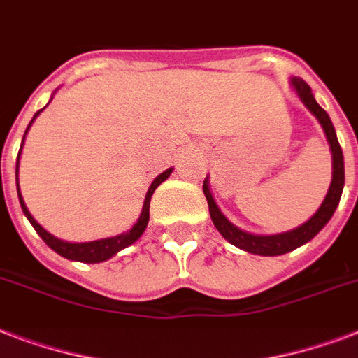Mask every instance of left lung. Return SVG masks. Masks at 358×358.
I'll return each instance as SVG.
<instances>
[{"label": "left lung", "mask_w": 358, "mask_h": 358, "mask_svg": "<svg viewBox=\"0 0 358 358\" xmlns=\"http://www.w3.org/2000/svg\"><path fill=\"white\" fill-rule=\"evenodd\" d=\"M292 85L295 87V91H297L299 98L303 100V103L310 109L312 113L316 115V119L320 120V124L323 126L325 135H327L329 145H331V152H333V182H331L329 193L327 196H325V201H323L322 206H320V210H317L305 224H301V227L289 230V232L275 236H255L249 234V232H243V230H239L238 227H234V224L230 223L229 219L221 213V210L217 208L215 201H213L212 193L208 189L206 180H204V185H202V187H204V195H206L208 206H210V215H212V221L213 224H215V229L223 234L224 239H229L230 243L239 247V249L247 250V252H252V255H284V252H289V250H294L297 249V247H301V245H305L306 241H310V239L329 223V219L333 217L334 210L338 206L340 196H342V189H344V156H342V148H340V143L338 139H336V131H334V126L333 122H331V119H329L327 111L317 106V102L314 100V94H312L310 85H308L305 80L294 78V80H292Z\"/></svg>", "instance_id": "obj_1"}]
</instances>
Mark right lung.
Here are the masks:
<instances>
[{"label": "right lung", "instance_id": "add662e5", "mask_svg": "<svg viewBox=\"0 0 358 358\" xmlns=\"http://www.w3.org/2000/svg\"><path fill=\"white\" fill-rule=\"evenodd\" d=\"M41 111H36L35 117H33V120L36 119V115L41 113ZM33 120H31V122H33ZM31 122H29V126H31ZM29 126H27V129H29ZM27 129H25V134H27ZM22 145H24V141H22ZM18 159H20V154H18ZM171 173H173V169H167L165 173L159 174V176H157V178L152 182V185L148 187V191H146L145 204H143V212H141V215H139V221L134 224V229L128 230L126 234L115 236V238H108V239H98V241H89V243H69V241H61V239H57L55 236L50 234V232H46V230L42 229L41 224L36 223L35 219H33V215L27 212V208H25L24 201H22V195H20V187H18V199H20V204H22V210H24V213H25V217L29 219V223L33 224V229L36 230V234L41 236V238L46 241V245L50 247V249H53L55 252H57V255L64 256V258H69V260L96 264V262L108 260V258H111V256L117 255L119 250L126 249L128 245H131L134 241H137V239L141 238V234L145 232L146 224H148V210H150L152 193L156 191L157 185L169 178V174ZM16 174H18V163H16Z\"/></svg>", "mask_w": 358, "mask_h": 358}]
</instances>
